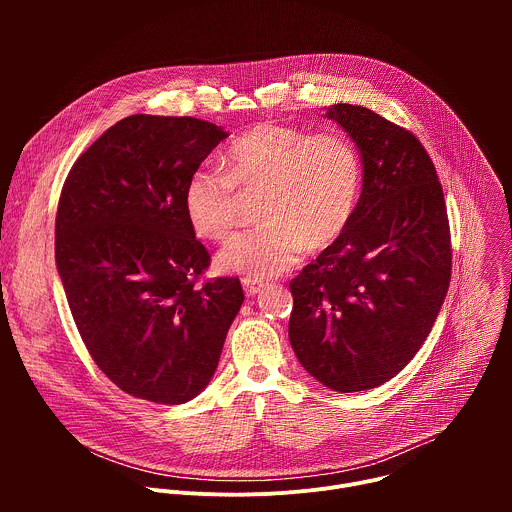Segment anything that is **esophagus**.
I'll return each instance as SVG.
<instances>
[{"label":"esophagus","instance_id":"obj_1","mask_svg":"<svg viewBox=\"0 0 512 512\" xmlns=\"http://www.w3.org/2000/svg\"><path fill=\"white\" fill-rule=\"evenodd\" d=\"M263 287H265V283L259 281V279H251V277H245V279H243V289H245V294H247L249 298H255L257 294H261Z\"/></svg>","mask_w":512,"mask_h":512}]
</instances>
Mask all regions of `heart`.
<instances>
[{"instance_id":"obj_1","label":"heart","mask_w":512,"mask_h":512,"mask_svg":"<svg viewBox=\"0 0 512 512\" xmlns=\"http://www.w3.org/2000/svg\"><path fill=\"white\" fill-rule=\"evenodd\" d=\"M362 162L354 143L336 131L310 133L263 121L241 133L225 154V172L196 168L182 192L192 231L227 239L239 223V194H261V227L231 239L218 269L253 279L298 265L310 249L334 245L358 206Z\"/></svg>"}]
</instances>
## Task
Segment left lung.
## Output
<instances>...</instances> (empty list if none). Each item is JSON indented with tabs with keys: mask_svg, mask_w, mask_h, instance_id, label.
I'll return each mask as SVG.
<instances>
[{
	"mask_svg": "<svg viewBox=\"0 0 512 512\" xmlns=\"http://www.w3.org/2000/svg\"><path fill=\"white\" fill-rule=\"evenodd\" d=\"M356 143L362 192L344 235L289 281V342L340 393L375 389L417 354L452 277L444 190L421 141L379 113L326 111Z\"/></svg>",
	"mask_w": 512,
	"mask_h": 512,
	"instance_id": "8db88e82",
	"label": "left lung"
}]
</instances>
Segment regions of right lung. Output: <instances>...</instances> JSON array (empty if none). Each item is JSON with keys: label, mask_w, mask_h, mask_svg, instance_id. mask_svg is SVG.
<instances>
[{"label": "right lung", "mask_w": 512, "mask_h": 512, "mask_svg": "<svg viewBox=\"0 0 512 512\" xmlns=\"http://www.w3.org/2000/svg\"><path fill=\"white\" fill-rule=\"evenodd\" d=\"M229 133L196 117L131 115L70 168L56 267L97 367L127 395L194 399L245 300L237 277L198 285L210 255L182 206L188 176Z\"/></svg>", "instance_id": "add662e5"}]
</instances>
